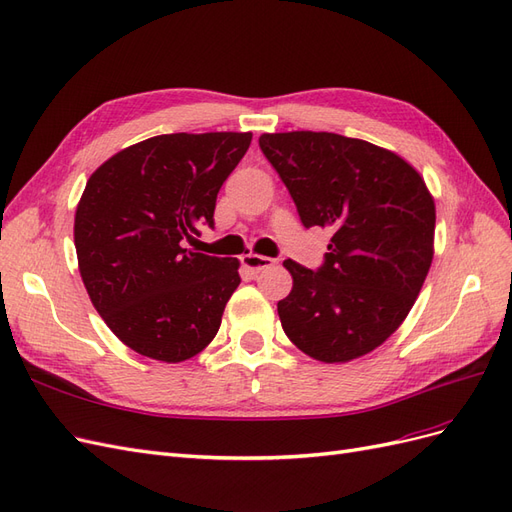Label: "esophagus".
<instances>
[{
	"mask_svg": "<svg viewBox=\"0 0 512 512\" xmlns=\"http://www.w3.org/2000/svg\"><path fill=\"white\" fill-rule=\"evenodd\" d=\"M273 258H267V256H258V254H245L241 256V265L250 271V273H260L262 269H267L273 265Z\"/></svg>",
	"mask_w": 512,
	"mask_h": 512,
	"instance_id": "obj_1",
	"label": "esophagus"
}]
</instances>
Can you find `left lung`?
Segmentation results:
<instances>
[{
  "instance_id": "1",
  "label": "left lung",
  "mask_w": 512,
  "mask_h": 512,
  "mask_svg": "<svg viewBox=\"0 0 512 512\" xmlns=\"http://www.w3.org/2000/svg\"><path fill=\"white\" fill-rule=\"evenodd\" d=\"M258 145L303 226L333 232L318 269L284 262V333L324 363L371 352L404 322L431 267L436 205L425 181L393 151L333 132L262 134Z\"/></svg>"
}]
</instances>
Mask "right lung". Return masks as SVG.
Returning a JSON list of instances; mask_svg holds the SVG:
<instances>
[{
  "label": "right lung",
  "mask_w": 512,
  "mask_h": 512,
  "mask_svg": "<svg viewBox=\"0 0 512 512\" xmlns=\"http://www.w3.org/2000/svg\"><path fill=\"white\" fill-rule=\"evenodd\" d=\"M250 132L162 134L89 177L74 245L89 299L123 344L149 359H192L218 333L239 260L188 252L213 228L215 200Z\"/></svg>",
  "instance_id": "1"
}]
</instances>
